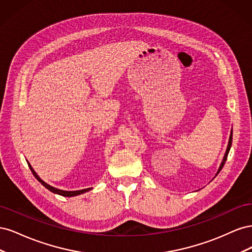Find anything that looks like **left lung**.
I'll return each instance as SVG.
<instances>
[{"instance_id": "8db88e82", "label": "left lung", "mask_w": 252, "mask_h": 252, "mask_svg": "<svg viewBox=\"0 0 252 252\" xmlns=\"http://www.w3.org/2000/svg\"><path fill=\"white\" fill-rule=\"evenodd\" d=\"M231 144H232V129H231V132H230L229 141H228V145H227V149H226V152H225L224 158H223V159H222V163H220V167H219V169H218V172H217V174H216V177H217V175L220 173V171L222 170V168H223V167H224V164H225L226 159H227L228 154H229V150H230V148H231Z\"/></svg>"}]
</instances>
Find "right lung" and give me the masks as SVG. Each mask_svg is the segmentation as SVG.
I'll list each match as a JSON object with an SVG mask.
<instances>
[{"label": "right lung", "instance_id": "add662e5", "mask_svg": "<svg viewBox=\"0 0 252 252\" xmlns=\"http://www.w3.org/2000/svg\"><path fill=\"white\" fill-rule=\"evenodd\" d=\"M27 163H28V166H29V168H30V170H32V172L33 173V175L35 177V179L39 181L41 184L45 187V188H47L48 190H50L51 192H53V193H56V194H59V195H62V196H68V197H70V196H75V195H80V194H83V193H85V192H87V191H89V190H91L93 188H86V189H81V190H73V191H67V190H62V189H59V188H56V187H53V186H51V185H49V184H47L46 182H44L39 175H37V173L34 171V169L32 168V165H30V163L27 161Z\"/></svg>", "mask_w": 252, "mask_h": 252}]
</instances>
